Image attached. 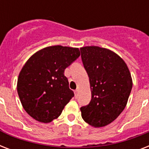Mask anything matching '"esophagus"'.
Masks as SVG:
<instances>
[{
	"mask_svg": "<svg viewBox=\"0 0 149 149\" xmlns=\"http://www.w3.org/2000/svg\"><path fill=\"white\" fill-rule=\"evenodd\" d=\"M74 93H75V97H77V94H78V91H77V90H76V91H74Z\"/></svg>",
	"mask_w": 149,
	"mask_h": 149,
	"instance_id": "obj_1",
	"label": "esophagus"
}]
</instances>
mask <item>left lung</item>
<instances>
[{
	"label": "left lung",
	"instance_id": "left-lung-1",
	"mask_svg": "<svg viewBox=\"0 0 149 149\" xmlns=\"http://www.w3.org/2000/svg\"><path fill=\"white\" fill-rule=\"evenodd\" d=\"M80 52L91 89V100L80 107L81 116L91 126L104 127L124 111L132 88L131 73L125 61L111 50L86 46Z\"/></svg>",
	"mask_w": 149,
	"mask_h": 149
}]
</instances>
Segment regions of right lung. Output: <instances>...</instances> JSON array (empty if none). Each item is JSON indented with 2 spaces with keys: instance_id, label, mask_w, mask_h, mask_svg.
Segmentation results:
<instances>
[{
  "instance_id": "obj_1",
  "label": "right lung",
  "mask_w": 149,
  "mask_h": 149,
  "mask_svg": "<svg viewBox=\"0 0 149 149\" xmlns=\"http://www.w3.org/2000/svg\"><path fill=\"white\" fill-rule=\"evenodd\" d=\"M79 56V49L55 45L37 52L24 64L17 79V93L34 119L51 122L74 97L64 71Z\"/></svg>"
}]
</instances>
